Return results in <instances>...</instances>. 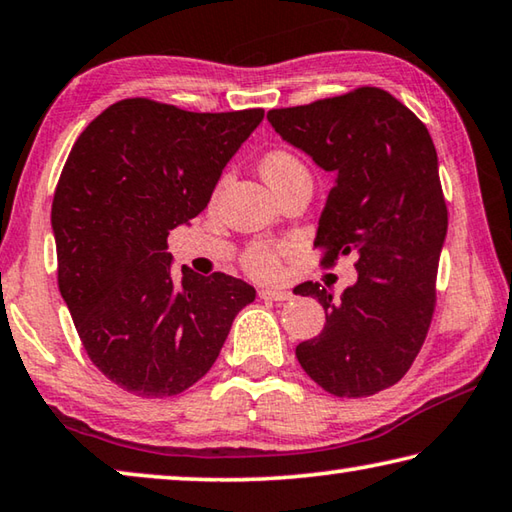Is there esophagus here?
<instances>
[{
	"instance_id": "obj_1",
	"label": "esophagus",
	"mask_w": 512,
	"mask_h": 512,
	"mask_svg": "<svg viewBox=\"0 0 512 512\" xmlns=\"http://www.w3.org/2000/svg\"><path fill=\"white\" fill-rule=\"evenodd\" d=\"M259 298H262V300H275V302H284V300H291V298H293V293H291V291H284V289L264 287V289H259Z\"/></svg>"
}]
</instances>
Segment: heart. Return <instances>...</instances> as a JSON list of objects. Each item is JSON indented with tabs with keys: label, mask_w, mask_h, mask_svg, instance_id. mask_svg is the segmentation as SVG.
Returning <instances> with one entry per match:
<instances>
[{
	"label": "heart",
	"mask_w": 512,
	"mask_h": 512,
	"mask_svg": "<svg viewBox=\"0 0 512 512\" xmlns=\"http://www.w3.org/2000/svg\"><path fill=\"white\" fill-rule=\"evenodd\" d=\"M293 173H307L305 167H302L298 158H293L287 151H275L268 153L264 162H262V176L268 185L277 183V180L293 176ZM246 266L250 273L255 275H275L277 271V257L271 248L266 246H255L250 248V253L246 255Z\"/></svg>",
	"instance_id": "heart-1"
}]
</instances>
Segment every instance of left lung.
Instances as JSON below:
<instances>
[{
	"mask_svg": "<svg viewBox=\"0 0 512 512\" xmlns=\"http://www.w3.org/2000/svg\"><path fill=\"white\" fill-rule=\"evenodd\" d=\"M275 133L334 173L314 246L323 262L357 255V282L334 300L318 282L293 293L325 309L323 332L296 357L336 397H366L400 381L436 305L447 207L427 126L393 94L359 88L309 106L268 110Z\"/></svg>",
	"mask_w": 512,
	"mask_h": 512,
	"instance_id": "8db88e82",
	"label": "left lung"
}]
</instances>
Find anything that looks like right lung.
<instances>
[{"mask_svg": "<svg viewBox=\"0 0 512 512\" xmlns=\"http://www.w3.org/2000/svg\"><path fill=\"white\" fill-rule=\"evenodd\" d=\"M264 110L187 112L149 99L112 103L60 173L51 228L58 289L88 357L137 397L187 391L255 300L237 277H171L167 237L210 203L225 164Z\"/></svg>", "mask_w": 512, "mask_h": 512, "instance_id": "obj_1", "label": "right lung"}]
</instances>
